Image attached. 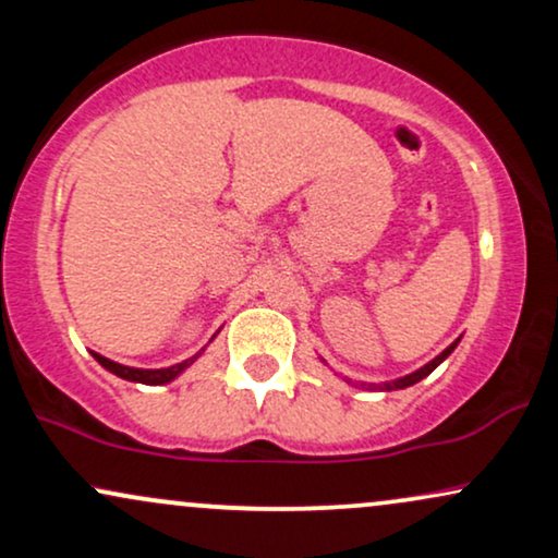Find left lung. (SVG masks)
<instances>
[{"mask_svg":"<svg viewBox=\"0 0 558 558\" xmlns=\"http://www.w3.org/2000/svg\"><path fill=\"white\" fill-rule=\"evenodd\" d=\"M459 341H462V338H457V341H453L451 345H448V349L446 351H440V354L438 356H435V360L433 362H427L425 364V367H420L417 369V373H412V375H407V377H399V380H390V383H383V386H369V388H380V390H399V388H409V386H414V383H420L422 380V377H427V375H430L433 373V369L435 367H438V364L440 362H444L446 360V356L448 354H451V351L453 349H457V343Z\"/></svg>","mask_w":558,"mask_h":558,"instance_id":"8db88e82","label":"left lung"}]
</instances>
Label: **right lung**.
Here are the masks:
<instances>
[{
    "instance_id": "add662e5",
    "label": "right lung",
    "mask_w": 558,
    "mask_h": 558,
    "mask_svg": "<svg viewBox=\"0 0 558 558\" xmlns=\"http://www.w3.org/2000/svg\"><path fill=\"white\" fill-rule=\"evenodd\" d=\"M198 354H202V351H198ZM198 354H196V356H191V360H185V362L172 364V367H165V369H138V367H125V364H118V362L107 360V356H101V354H94V360L99 362L101 367H105V369H110L112 375L123 377V380H131V383H144V386H165V383L175 380V377L181 375L185 367H191V364H194V362L198 360Z\"/></svg>"
}]
</instances>
